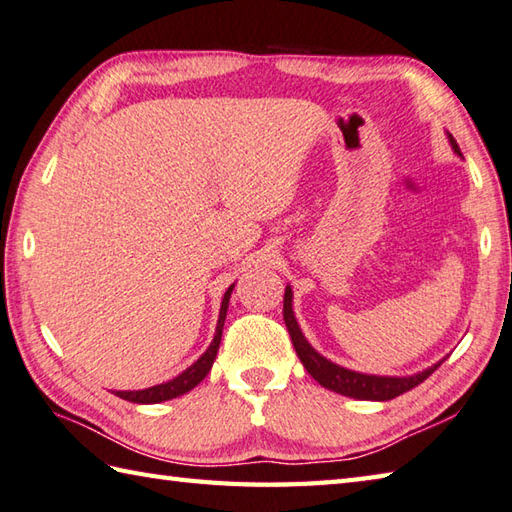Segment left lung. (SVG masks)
<instances>
[{
    "mask_svg": "<svg viewBox=\"0 0 512 512\" xmlns=\"http://www.w3.org/2000/svg\"><path fill=\"white\" fill-rule=\"evenodd\" d=\"M448 137H451V134H448ZM451 145L457 154H462L460 145H457V141L453 137H451ZM283 318H285L287 331L291 336V342H294V349L298 353L302 367H305L311 378H314L318 384H322V387L329 391H336L340 395H347V398L378 400V402L393 400V398H398V395L415 389L417 384H422L442 364V362H437L431 369L409 375V378H380V375H364V373L342 369V367H338V364H333L327 358H322L318 351L311 349V344L305 340V336H302V331L298 329V322L294 318V311H291V289L289 287L285 289Z\"/></svg>",
    "mask_w": 512,
    "mask_h": 512,
    "instance_id": "1",
    "label": "left lung"
}]
</instances>
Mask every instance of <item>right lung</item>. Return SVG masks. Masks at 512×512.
<instances>
[{
    "mask_svg": "<svg viewBox=\"0 0 512 512\" xmlns=\"http://www.w3.org/2000/svg\"><path fill=\"white\" fill-rule=\"evenodd\" d=\"M234 285L225 291L223 305H221V316H218V327H216V336L201 358H198L190 369H185L181 375H176L174 380L156 384V387L143 389V391H117L119 398L128 400V402H137V404H156V402H165L172 398H179V395L192 391L198 382H201L207 373H210L212 364L216 360L218 353V344H221L223 336V325H225V314H227V305H229V296H232Z\"/></svg>",
    "mask_w": 512,
    "mask_h": 512,
    "instance_id": "obj_1",
    "label": "right lung"
}]
</instances>
